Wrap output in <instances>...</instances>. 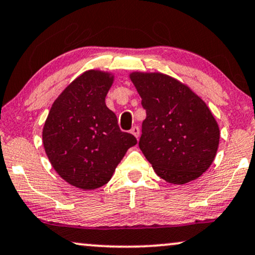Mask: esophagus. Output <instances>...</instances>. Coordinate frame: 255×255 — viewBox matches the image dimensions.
Wrapping results in <instances>:
<instances>
[{
    "label": "esophagus",
    "instance_id": "34e87169",
    "mask_svg": "<svg viewBox=\"0 0 255 255\" xmlns=\"http://www.w3.org/2000/svg\"><path fill=\"white\" fill-rule=\"evenodd\" d=\"M130 133L133 134L135 137L138 138V136H140V128H138L137 126H134V127L130 129Z\"/></svg>",
    "mask_w": 255,
    "mask_h": 255
}]
</instances>
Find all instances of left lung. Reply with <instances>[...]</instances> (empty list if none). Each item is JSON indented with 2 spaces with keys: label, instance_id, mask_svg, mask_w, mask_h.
<instances>
[{
  "label": "left lung",
  "instance_id": "left-lung-1",
  "mask_svg": "<svg viewBox=\"0 0 255 255\" xmlns=\"http://www.w3.org/2000/svg\"><path fill=\"white\" fill-rule=\"evenodd\" d=\"M147 117L138 147L161 179L183 185L213 162L220 130L207 105L174 77L161 73L130 74Z\"/></svg>",
  "mask_w": 255,
  "mask_h": 255
}]
</instances>
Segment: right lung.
<instances>
[{"label":"right lung","mask_w":255,"mask_h":255,"mask_svg":"<svg viewBox=\"0 0 255 255\" xmlns=\"http://www.w3.org/2000/svg\"><path fill=\"white\" fill-rule=\"evenodd\" d=\"M112 74L88 70L54 101L42 131L44 150L57 174L74 187L95 189L107 183L134 135L121 131L106 106Z\"/></svg>","instance_id":"add662e5"}]
</instances>
